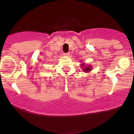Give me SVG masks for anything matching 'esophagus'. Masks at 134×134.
<instances>
[{"label": "esophagus", "instance_id": "1", "mask_svg": "<svg viewBox=\"0 0 134 134\" xmlns=\"http://www.w3.org/2000/svg\"><path fill=\"white\" fill-rule=\"evenodd\" d=\"M70 52H67V53H64V56H70Z\"/></svg>", "mask_w": 134, "mask_h": 134}]
</instances>
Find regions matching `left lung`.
<instances>
[{
    "label": "left lung",
    "instance_id": "1",
    "mask_svg": "<svg viewBox=\"0 0 134 134\" xmlns=\"http://www.w3.org/2000/svg\"><path fill=\"white\" fill-rule=\"evenodd\" d=\"M84 65V64H82V66ZM91 68H90V67H88L87 68H85L84 69H83V71H86V72H88V71H90V69H91Z\"/></svg>",
    "mask_w": 134,
    "mask_h": 134
}]
</instances>
